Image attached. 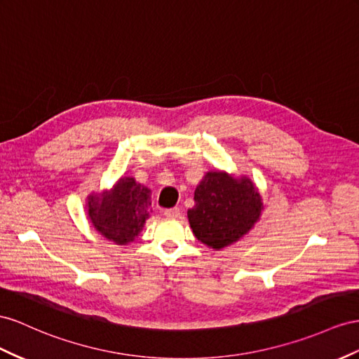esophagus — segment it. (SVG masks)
Returning a JSON list of instances; mask_svg holds the SVG:
<instances>
[{
	"instance_id": "obj_1",
	"label": "esophagus",
	"mask_w": 359,
	"mask_h": 359,
	"mask_svg": "<svg viewBox=\"0 0 359 359\" xmlns=\"http://www.w3.org/2000/svg\"><path fill=\"white\" fill-rule=\"evenodd\" d=\"M181 215V210L180 208H169V210H164V216L166 217H170V219H175V217H180Z\"/></svg>"
}]
</instances>
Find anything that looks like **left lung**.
<instances>
[{"label": "left lung", "instance_id": "left-lung-1", "mask_svg": "<svg viewBox=\"0 0 359 359\" xmlns=\"http://www.w3.org/2000/svg\"><path fill=\"white\" fill-rule=\"evenodd\" d=\"M263 211V198L249 178L207 172L187 211L195 237L212 249H224L252 229Z\"/></svg>", "mask_w": 359, "mask_h": 359}]
</instances>
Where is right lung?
Masks as SVG:
<instances>
[{
  "label": "right lung",
  "mask_w": 359,
  "mask_h": 359,
  "mask_svg": "<svg viewBox=\"0 0 359 359\" xmlns=\"http://www.w3.org/2000/svg\"><path fill=\"white\" fill-rule=\"evenodd\" d=\"M151 190L123 177L111 190L87 198V215L95 229L116 245H128L139 236L149 217Z\"/></svg>",
  "instance_id": "right-lung-1"
}]
</instances>
